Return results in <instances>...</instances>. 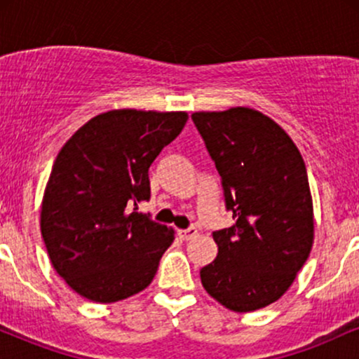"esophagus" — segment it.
Returning a JSON list of instances; mask_svg holds the SVG:
<instances>
[{
	"label": "esophagus",
	"instance_id": "34e87169",
	"mask_svg": "<svg viewBox=\"0 0 359 359\" xmlns=\"http://www.w3.org/2000/svg\"><path fill=\"white\" fill-rule=\"evenodd\" d=\"M179 236L182 238V240L189 241V240H192V238L197 236V229L194 228V226H191V228H187V229H180Z\"/></svg>",
	"mask_w": 359,
	"mask_h": 359
}]
</instances>
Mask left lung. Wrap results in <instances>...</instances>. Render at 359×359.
Listing matches in <instances>:
<instances>
[{
  "label": "left lung",
  "instance_id": "left-lung-1",
  "mask_svg": "<svg viewBox=\"0 0 359 359\" xmlns=\"http://www.w3.org/2000/svg\"><path fill=\"white\" fill-rule=\"evenodd\" d=\"M192 121L216 163L226 209L234 219L212 233L217 257L201 269V282L229 311L270 306L292 285L314 241L302 155L259 111H201Z\"/></svg>",
  "mask_w": 359,
  "mask_h": 359
}]
</instances>
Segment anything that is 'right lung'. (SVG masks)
Wrapping results in <instances>:
<instances>
[{"label": "right lung", "mask_w": 359, "mask_h": 359, "mask_svg": "<svg viewBox=\"0 0 359 359\" xmlns=\"http://www.w3.org/2000/svg\"><path fill=\"white\" fill-rule=\"evenodd\" d=\"M187 113L114 109L89 119L62 147L43 194L40 228L57 273L82 297L111 304L147 288L174 229L137 204L148 168Z\"/></svg>", "instance_id": "1"}]
</instances>
